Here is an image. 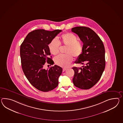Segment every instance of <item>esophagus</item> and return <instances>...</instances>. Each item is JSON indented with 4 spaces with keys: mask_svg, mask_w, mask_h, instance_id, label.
<instances>
[{
    "mask_svg": "<svg viewBox=\"0 0 123 123\" xmlns=\"http://www.w3.org/2000/svg\"><path fill=\"white\" fill-rule=\"evenodd\" d=\"M66 70H67V68H63V72H64V71H66Z\"/></svg>",
    "mask_w": 123,
    "mask_h": 123,
    "instance_id": "esophagus-1",
    "label": "esophagus"
}]
</instances>
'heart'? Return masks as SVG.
<instances>
[{
    "label": "heart",
    "instance_id": "obj_1",
    "mask_svg": "<svg viewBox=\"0 0 123 123\" xmlns=\"http://www.w3.org/2000/svg\"><path fill=\"white\" fill-rule=\"evenodd\" d=\"M77 36L72 33L68 32L61 35L60 43L66 46L65 51L66 54H60L55 58L54 61L58 66L66 68L70 65L73 60L72 56L79 57L83 52V45L77 40ZM60 43L56 38L51 41L48 44V48L51 54L56 55L59 52Z\"/></svg>",
    "mask_w": 123,
    "mask_h": 123
}]
</instances>
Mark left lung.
I'll return each mask as SVG.
<instances>
[{"label": "left lung", "mask_w": 123, "mask_h": 123, "mask_svg": "<svg viewBox=\"0 0 123 123\" xmlns=\"http://www.w3.org/2000/svg\"><path fill=\"white\" fill-rule=\"evenodd\" d=\"M83 43V52L75 63L85 64L81 68L74 67V85L82 89H88L101 78L105 67V48L101 39L89 27H76L72 29Z\"/></svg>", "instance_id": "8db88e82"}]
</instances>
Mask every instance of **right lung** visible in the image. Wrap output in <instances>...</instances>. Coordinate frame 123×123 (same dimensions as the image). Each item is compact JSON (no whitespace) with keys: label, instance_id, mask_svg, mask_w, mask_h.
Wrapping results in <instances>:
<instances>
[{"label":"right lung","instance_id":"obj_1","mask_svg":"<svg viewBox=\"0 0 123 123\" xmlns=\"http://www.w3.org/2000/svg\"><path fill=\"white\" fill-rule=\"evenodd\" d=\"M61 31L59 29L34 30L28 34L20 46L21 65L24 75L33 86L42 92H47L56 87L62 72V68L57 65L47 70L44 67L46 62L54 64L49 57L48 44Z\"/></svg>","mask_w":123,"mask_h":123}]
</instances>
